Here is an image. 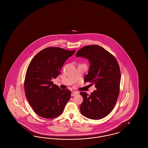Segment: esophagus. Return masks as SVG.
Returning a JSON list of instances; mask_svg holds the SVG:
<instances>
[{
	"mask_svg": "<svg viewBox=\"0 0 148 148\" xmlns=\"http://www.w3.org/2000/svg\"><path fill=\"white\" fill-rule=\"evenodd\" d=\"M77 92H73L71 94V95L72 97H74V96H75L76 95H77Z\"/></svg>",
	"mask_w": 148,
	"mask_h": 148,
	"instance_id": "1",
	"label": "esophagus"
}]
</instances>
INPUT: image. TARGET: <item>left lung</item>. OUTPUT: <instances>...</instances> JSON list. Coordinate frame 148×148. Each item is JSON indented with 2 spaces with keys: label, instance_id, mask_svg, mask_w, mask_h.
<instances>
[{
  "label": "left lung",
  "instance_id": "left-lung-1",
  "mask_svg": "<svg viewBox=\"0 0 148 148\" xmlns=\"http://www.w3.org/2000/svg\"><path fill=\"white\" fill-rule=\"evenodd\" d=\"M77 57L86 58L90 65L85 82L95 84L97 90L90 95L81 92L83 98L80 110L85 117L103 118L111 113L119 94L121 73L116 58L98 45H86L79 50Z\"/></svg>",
  "mask_w": 148,
  "mask_h": 148
}]
</instances>
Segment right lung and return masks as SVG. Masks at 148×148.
Segmentation results:
<instances>
[{"label":"right lung","mask_w":148,"mask_h":148,"mask_svg":"<svg viewBox=\"0 0 148 148\" xmlns=\"http://www.w3.org/2000/svg\"><path fill=\"white\" fill-rule=\"evenodd\" d=\"M75 51L48 47L39 51L29 65L24 90L29 104L38 115L46 119L59 116L71 98V92L54 84L66 60Z\"/></svg>","instance_id":"add662e5"}]
</instances>
